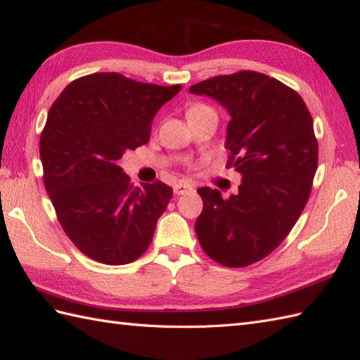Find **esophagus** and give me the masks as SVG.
Segmentation results:
<instances>
[{"mask_svg": "<svg viewBox=\"0 0 360 360\" xmlns=\"http://www.w3.org/2000/svg\"><path fill=\"white\" fill-rule=\"evenodd\" d=\"M173 191H174V195L179 196V195H186V193H190V191H193V187H191L188 182H178V184H174Z\"/></svg>", "mask_w": 360, "mask_h": 360, "instance_id": "34e87169", "label": "esophagus"}]
</instances>
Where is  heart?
<instances>
[{"label": "heart", "instance_id": "obj_1", "mask_svg": "<svg viewBox=\"0 0 360 360\" xmlns=\"http://www.w3.org/2000/svg\"><path fill=\"white\" fill-rule=\"evenodd\" d=\"M202 108H207V105H204V104H193L191 105L188 110H187V115H190V113H193V112H198V110H202Z\"/></svg>", "mask_w": 360, "mask_h": 360}]
</instances>
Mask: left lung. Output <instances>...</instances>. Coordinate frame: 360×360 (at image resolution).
<instances>
[{
    "mask_svg": "<svg viewBox=\"0 0 360 360\" xmlns=\"http://www.w3.org/2000/svg\"><path fill=\"white\" fill-rule=\"evenodd\" d=\"M230 113L227 167L242 182L236 195L200 187L195 230L204 252L231 269L269 256L288 236L311 193L317 169L313 118L297 91L253 70L219 75L191 86Z\"/></svg>",
    "mask_w": 360,
    "mask_h": 360,
    "instance_id": "1",
    "label": "left lung"
}]
</instances>
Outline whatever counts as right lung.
I'll return each mask as SVG.
<instances>
[{"instance_id": "right-lung-1", "label": "right lung", "mask_w": 360, "mask_h": 360, "mask_svg": "<svg viewBox=\"0 0 360 360\" xmlns=\"http://www.w3.org/2000/svg\"><path fill=\"white\" fill-rule=\"evenodd\" d=\"M179 90L91 73L50 107L39 138L44 186L65 235L96 262L130 264L152 242L173 190L161 181L133 187L118 161L147 144L156 112Z\"/></svg>"}]
</instances>
